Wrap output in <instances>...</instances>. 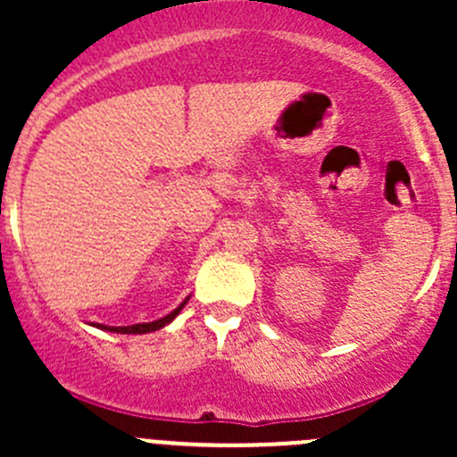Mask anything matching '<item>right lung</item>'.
<instances>
[{
    "instance_id": "right-lung-1",
    "label": "right lung",
    "mask_w": 457,
    "mask_h": 457,
    "mask_svg": "<svg viewBox=\"0 0 457 457\" xmlns=\"http://www.w3.org/2000/svg\"><path fill=\"white\" fill-rule=\"evenodd\" d=\"M187 298H190V296H187ZM187 298H186V301L181 303V305L177 307V310L170 312L168 316L159 318V320H152V322H139V325H130V327H105V325H95V327H101V329H105V331H117V334H150V331L163 329L165 325H170V322H172L174 318L179 316V312H181L183 307H186Z\"/></svg>"
}]
</instances>
